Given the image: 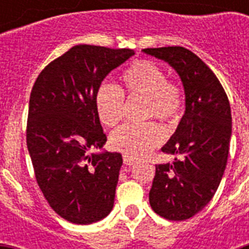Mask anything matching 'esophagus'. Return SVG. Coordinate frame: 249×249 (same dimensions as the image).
Returning a JSON list of instances; mask_svg holds the SVG:
<instances>
[{
	"label": "esophagus",
	"mask_w": 249,
	"mask_h": 249,
	"mask_svg": "<svg viewBox=\"0 0 249 249\" xmlns=\"http://www.w3.org/2000/svg\"><path fill=\"white\" fill-rule=\"evenodd\" d=\"M123 160H124V164H126V165H133V164L137 163L136 158H133V156L128 155V154L123 155Z\"/></svg>",
	"instance_id": "obj_1"
}]
</instances>
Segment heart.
Here are the masks:
<instances>
[{"mask_svg": "<svg viewBox=\"0 0 249 249\" xmlns=\"http://www.w3.org/2000/svg\"><path fill=\"white\" fill-rule=\"evenodd\" d=\"M124 90L129 97L147 99L146 116L174 123L183 108V93L177 84L166 80L165 72L148 60H137L121 75ZM125 99L119 88L103 84L95 94L98 117L106 126H115L124 117ZM164 140L163 129L156 123L143 125L126 124L116 129L109 137L113 150L133 158L146 156Z\"/></svg>", "mask_w": 249, "mask_h": 249, "instance_id": "heart-1", "label": "heart"}]
</instances>
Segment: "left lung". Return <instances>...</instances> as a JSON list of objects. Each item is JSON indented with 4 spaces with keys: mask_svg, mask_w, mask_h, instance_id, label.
Wrapping results in <instances>:
<instances>
[{
    "mask_svg": "<svg viewBox=\"0 0 249 249\" xmlns=\"http://www.w3.org/2000/svg\"><path fill=\"white\" fill-rule=\"evenodd\" d=\"M142 52L169 64L185 90V113L161 147L181 159L156 165L148 200L166 220H187L211 201L224 176L231 138L230 103L216 75L193 52L182 46Z\"/></svg>",
    "mask_w": 249,
    "mask_h": 249,
    "instance_id": "left-lung-1",
    "label": "left lung"
}]
</instances>
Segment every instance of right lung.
<instances>
[{"mask_svg":"<svg viewBox=\"0 0 249 249\" xmlns=\"http://www.w3.org/2000/svg\"><path fill=\"white\" fill-rule=\"evenodd\" d=\"M130 49L76 45L37 77L29 98L27 147L37 183L54 211L72 224L103 220L113 208L123 158L97 152L107 137L95 94Z\"/></svg>","mask_w":249,"mask_h":249,"instance_id":"1","label":"right lung"}]
</instances>
